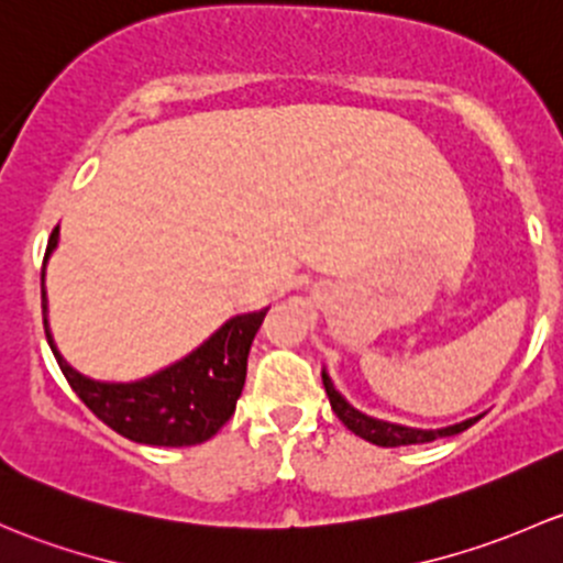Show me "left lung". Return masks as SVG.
Segmentation results:
<instances>
[{
  "label": "left lung",
  "instance_id": "1",
  "mask_svg": "<svg viewBox=\"0 0 563 563\" xmlns=\"http://www.w3.org/2000/svg\"><path fill=\"white\" fill-rule=\"evenodd\" d=\"M322 385L324 393L330 398V407H333L335 417L350 428L352 433H357L361 439H366L371 444H379V448H404V444H426L433 442L439 437H455V433L466 431L468 426L479 420L483 415L468 417V420L455 422V426L448 428H409V426H398V422H387L379 420V417H371L366 411L355 409L339 390H335L333 379L328 376V371H322Z\"/></svg>",
  "mask_w": 563,
  "mask_h": 563
}]
</instances>
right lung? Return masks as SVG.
I'll use <instances>...</instances> for the list:
<instances>
[{"label":"right lung","mask_w":563,"mask_h":563,"mask_svg":"<svg viewBox=\"0 0 563 563\" xmlns=\"http://www.w3.org/2000/svg\"><path fill=\"white\" fill-rule=\"evenodd\" d=\"M59 243V228L51 233L43 260V324L51 352L67 376L75 396L106 426L137 444L189 448L211 439L233 417L246 382V357L268 309L228 320L181 361L135 382H102L75 371L56 350L48 324L45 265Z\"/></svg>","instance_id":"1"}]
</instances>
